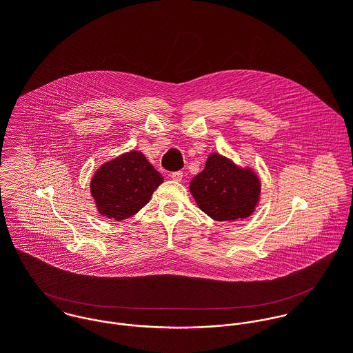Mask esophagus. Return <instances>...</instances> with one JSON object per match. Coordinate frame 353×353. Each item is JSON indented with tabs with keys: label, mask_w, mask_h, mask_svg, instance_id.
I'll return each mask as SVG.
<instances>
[{
	"label": "esophagus",
	"mask_w": 353,
	"mask_h": 353,
	"mask_svg": "<svg viewBox=\"0 0 353 353\" xmlns=\"http://www.w3.org/2000/svg\"><path fill=\"white\" fill-rule=\"evenodd\" d=\"M170 176H171V179H174L175 182H181L182 178H183V172H182V171H175V172H172Z\"/></svg>",
	"instance_id": "1"
}]
</instances>
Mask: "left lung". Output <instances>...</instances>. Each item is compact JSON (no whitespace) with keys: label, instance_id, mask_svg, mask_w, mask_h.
<instances>
[{"label":"left lung","instance_id":"1","mask_svg":"<svg viewBox=\"0 0 353 353\" xmlns=\"http://www.w3.org/2000/svg\"><path fill=\"white\" fill-rule=\"evenodd\" d=\"M189 189L197 206L216 221L249 217L261 199V179L252 167H241L217 152L208 156Z\"/></svg>","mask_w":353,"mask_h":353}]
</instances>
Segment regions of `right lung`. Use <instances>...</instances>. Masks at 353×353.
I'll return each instance as SVG.
<instances>
[{
  "instance_id": "add662e5",
  "label": "right lung",
  "mask_w": 353,
  "mask_h": 353,
  "mask_svg": "<svg viewBox=\"0 0 353 353\" xmlns=\"http://www.w3.org/2000/svg\"><path fill=\"white\" fill-rule=\"evenodd\" d=\"M163 183L143 152H125L95 171L90 192L101 216L117 221L136 214L151 200L153 192Z\"/></svg>"
}]
</instances>
